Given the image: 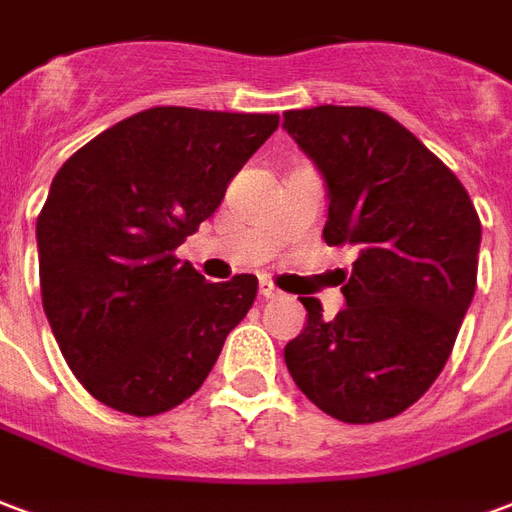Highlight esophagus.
Returning a JSON list of instances; mask_svg holds the SVG:
<instances>
[{"label": "esophagus", "instance_id": "obj_1", "mask_svg": "<svg viewBox=\"0 0 512 512\" xmlns=\"http://www.w3.org/2000/svg\"><path fill=\"white\" fill-rule=\"evenodd\" d=\"M260 295H263V298H279V295H282V290H279L274 282L263 279V282H260Z\"/></svg>", "mask_w": 512, "mask_h": 512}]
</instances>
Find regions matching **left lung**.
<instances>
[{
	"instance_id": "1",
	"label": "left lung",
	"mask_w": 512,
	"mask_h": 512,
	"mask_svg": "<svg viewBox=\"0 0 512 512\" xmlns=\"http://www.w3.org/2000/svg\"><path fill=\"white\" fill-rule=\"evenodd\" d=\"M285 127L328 184V246L355 252L347 306L285 347L295 385L344 423L396 418L429 391L478 285L480 217L456 173L388 113L287 111Z\"/></svg>"
}]
</instances>
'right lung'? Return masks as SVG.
<instances>
[{
	"instance_id": "obj_1",
	"label": "right lung",
	"mask_w": 512,
	"mask_h": 512,
	"mask_svg": "<svg viewBox=\"0 0 512 512\" xmlns=\"http://www.w3.org/2000/svg\"><path fill=\"white\" fill-rule=\"evenodd\" d=\"M276 127V113L160 105L59 168L37 217L43 309L97 401L151 418L203 385L255 304L257 276L206 282L176 249Z\"/></svg>"
}]
</instances>
